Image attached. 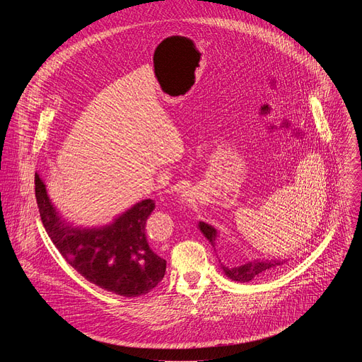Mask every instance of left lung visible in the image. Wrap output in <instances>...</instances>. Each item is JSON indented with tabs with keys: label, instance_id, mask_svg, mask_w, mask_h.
Instances as JSON below:
<instances>
[{
	"label": "left lung",
	"instance_id": "1",
	"mask_svg": "<svg viewBox=\"0 0 362 362\" xmlns=\"http://www.w3.org/2000/svg\"><path fill=\"white\" fill-rule=\"evenodd\" d=\"M199 229L200 232L204 235V238L208 239L212 246L216 245V238H218V232L214 226L204 223V222H199ZM221 262V259H219ZM286 261H261V259H253V261H249L243 265H239V267H229V265H223L221 264V268L223 269L225 275L228 278H230L232 281H236V282H249L252 281L253 278H256L257 275H262V274H267V272H272L275 271L278 267L284 265Z\"/></svg>",
	"mask_w": 362,
	"mask_h": 362
}]
</instances>
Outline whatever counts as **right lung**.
<instances>
[{
    "label": "right lung",
    "instance_id": "add662e5",
    "mask_svg": "<svg viewBox=\"0 0 362 362\" xmlns=\"http://www.w3.org/2000/svg\"><path fill=\"white\" fill-rule=\"evenodd\" d=\"M35 199L41 222L66 261L88 282L120 296L146 295L158 286L166 272V261L150 247L146 221L154 202L144 199L98 228H74L51 203L45 185L35 173Z\"/></svg>",
    "mask_w": 362,
    "mask_h": 362
}]
</instances>
